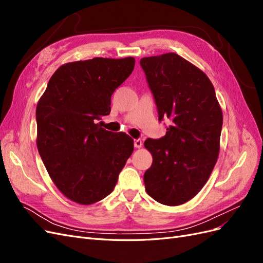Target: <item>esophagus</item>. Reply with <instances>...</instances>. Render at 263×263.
Wrapping results in <instances>:
<instances>
[{
  "instance_id": "esophagus-1",
  "label": "esophagus",
  "mask_w": 263,
  "mask_h": 263,
  "mask_svg": "<svg viewBox=\"0 0 263 263\" xmlns=\"http://www.w3.org/2000/svg\"><path fill=\"white\" fill-rule=\"evenodd\" d=\"M134 146L136 147V148H140L141 146H142V140L141 139H135L134 140Z\"/></svg>"
}]
</instances>
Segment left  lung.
<instances>
[{"label":"left lung","mask_w":263,"mask_h":263,"mask_svg":"<svg viewBox=\"0 0 263 263\" xmlns=\"http://www.w3.org/2000/svg\"><path fill=\"white\" fill-rule=\"evenodd\" d=\"M154 95L163 137L148 138L153 164L144 174L147 193L176 206L193 198L208 182L219 153L222 113L210 79L174 52L140 60Z\"/></svg>","instance_id":"obj_1"}]
</instances>
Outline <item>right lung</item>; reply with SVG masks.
<instances>
[{
	"label": "right lung",
	"instance_id": "1",
	"mask_svg": "<svg viewBox=\"0 0 263 263\" xmlns=\"http://www.w3.org/2000/svg\"><path fill=\"white\" fill-rule=\"evenodd\" d=\"M133 57L93 58L57 69L36 107L37 148L53 183L69 200L97 203L116 185L134 151L125 133L97 124L110 98L130 76Z\"/></svg>",
	"mask_w": 263,
	"mask_h": 263
}]
</instances>
